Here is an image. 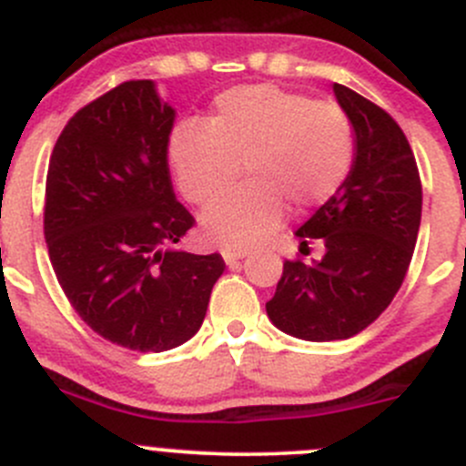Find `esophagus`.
Wrapping results in <instances>:
<instances>
[{"label":"esophagus","instance_id":"34e87169","mask_svg":"<svg viewBox=\"0 0 466 466\" xmlns=\"http://www.w3.org/2000/svg\"><path fill=\"white\" fill-rule=\"evenodd\" d=\"M220 255H223V259H225V263H228V266H232V263L243 259V257L248 255V250H243V248H225Z\"/></svg>","mask_w":466,"mask_h":466}]
</instances>
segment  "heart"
Segmentation results:
<instances>
[{"label": "heart", "instance_id": "heart-1", "mask_svg": "<svg viewBox=\"0 0 466 466\" xmlns=\"http://www.w3.org/2000/svg\"><path fill=\"white\" fill-rule=\"evenodd\" d=\"M356 133L333 101L277 86H241L216 96L209 124L187 121L173 133L171 162L187 200L205 205L236 179L248 182L200 216L205 238L248 248L279 225L284 205L322 207L354 167Z\"/></svg>", "mask_w": 466, "mask_h": 466}]
</instances>
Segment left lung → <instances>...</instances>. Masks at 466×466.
Here are the masks:
<instances>
[{
  "instance_id": "obj_1",
  "label": "left lung",
  "mask_w": 466,
  "mask_h": 466,
  "mask_svg": "<svg viewBox=\"0 0 466 466\" xmlns=\"http://www.w3.org/2000/svg\"><path fill=\"white\" fill-rule=\"evenodd\" d=\"M350 115L356 155L342 189L302 228L324 246L322 259L284 261L275 298L266 304L277 329L302 340H345L388 309L410 266L421 223V180L397 121L345 86H333Z\"/></svg>"
}]
</instances>
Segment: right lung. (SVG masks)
Segmentation results:
<instances>
[{
    "mask_svg": "<svg viewBox=\"0 0 466 466\" xmlns=\"http://www.w3.org/2000/svg\"><path fill=\"white\" fill-rule=\"evenodd\" d=\"M176 110L153 81H126L76 112L49 159L45 241L74 311L135 351L189 340L225 261L176 250L194 216L176 200L168 135Z\"/></svg>",
    "mask_w": 466,
    "mask_h": 466,
    "instance_id": "obj_1",
    "label": "right lung"
}]
</instances>
